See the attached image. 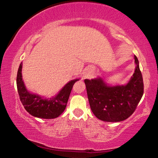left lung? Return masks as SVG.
Returning <instances> with one entry per match:
<instances>
[{
    "label": "left lung",
    "mask_w": 158,
    "mask_h": 158,
    "mask_svg": "<svg viewBox=\"0 0 158 158\" xmlns=\"http://www.w3.org/2000/svg\"><path fill=\"white\" fill-rule=\"evenodd\" d=\"M135 60V73L126 85L110 86L101 78L84 80L90 109L98 119L122 121L135 111L143 94V82L136 56Z\"/></svg>",
    "instance_id": "1"
}]
</instances>
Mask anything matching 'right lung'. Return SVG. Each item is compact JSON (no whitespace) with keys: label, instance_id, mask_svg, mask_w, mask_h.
Returning a JSON list of instances; mask_svg holds the SVG:
<instances>
[{"label":"right lung","instance_id":"1","mask_svg":"<svg viewBox=\"0 0 158 158\" xmlns=\"http://www.w3.org/2000/svg\"><path fill=\"white\" fill-rule=\"evenodd\" d=\"M21 69V63L17 72V85L20 100L26 110L32 116L41 118L52 119L59 116L65 109L73 85L79 79L69 81L57 95L49 100L28 91L22 80Z\"/></svg>","mask_w":158,"mask_h":158}]
</instances>
